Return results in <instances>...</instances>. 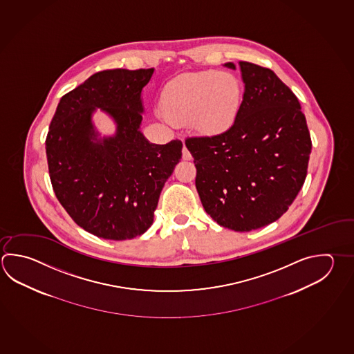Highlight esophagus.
Returning a JSON list of instances; mask_svg holds the SVG:
<instances>
[{"label": "esophagus", "mask_w": 354, "mask_h": 354, "mask_svg": "<svg viewBox=\"0 0 354 354\" xmlns=\"http://www.w3.org/2000/svg\"><path fill=\"white\" fill-rule=\"evenodd\" d=\"M183 159H184V160H192V159H193L192 153H190V151L187 150L185 145H184V147H183Z\"/></svg>", "instance_id": "obj_1"}]
</instances>
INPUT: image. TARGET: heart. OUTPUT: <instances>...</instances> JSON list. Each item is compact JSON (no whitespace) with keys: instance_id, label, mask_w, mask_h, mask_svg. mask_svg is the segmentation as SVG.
Masks as SVG:
<instances>
[{"instance_id":"heart-1","label":"heart","mask_w":354,"mask_h":354,"mask_svg":"<svg viewBox=\"0 0 354 354\" xmlns=\"http://www.w3.org/2000/svg\"><path fill=\"white\" fill-rule=\"evenodd\" d=\"M243 101L244 86L236 75L205 70L169 81L161 93V111L173 124H190L196 133L216 136L235 125Z\"/></svg>"}]
</instances>
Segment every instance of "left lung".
Masks as SVG:
<instances>
[{
    "label": "left lung",
    "mask_w": 354,
    "mask_h": 354,
    "mask_svg": "<svg viewBox=\"0 0 354 354\" xmlns=\"http://www.w3.org/2000/svg\"><path fill=\"white\" fill-rule=\"evenodd\" d=\"M239 68L244 101L235 125L216 136L187 138L185 145L205 212L221 227L250 232L290 207L307 176L312 141L292 90L269 68L245 61Z\"/></svg>",
    "instance_id": "1"
}]
</instances>
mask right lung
Listing matches in <instances>:
<instances>
[{
  "label": "right lung",
  "instance_id": "add662e5",
  "mask_svg": "<svg viewBox=\"0 0 354 354\" xmlns=\"http://www.w3.org/2000/svg\"><path fill=\"white\" fill-rule=\"evenodd\" d=\"M147 70H106L61 97L46 138L50 179L73 221L109 241H127L151 227L161 190L180 161L183 142L151 144L141 133ZM99 108L115 125L102 136Z\"/></svg>",
  "mask_w": 354,
  "mask_h": 354
}]
</instances>
